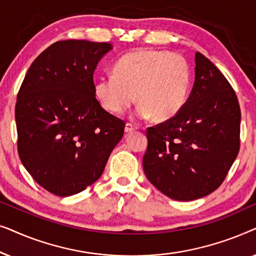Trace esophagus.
Segmentation results:
<instances>
[{"instance_id": "34e87169", "label": "esophagus", "mask_w": 256, "mask_h": 256, "mask_svg": "<svg viewBox=\"0 0 256 256\" xmlns=\"http://www.w3.org/2000/svg\"><path fill=\"white\" fill-rule=\"evenodd\" d=\"M136 129H138V126H136V124H126V127H124V132H127V134H130L132 132L136 130Z\"/></svg>"}]
</instances>
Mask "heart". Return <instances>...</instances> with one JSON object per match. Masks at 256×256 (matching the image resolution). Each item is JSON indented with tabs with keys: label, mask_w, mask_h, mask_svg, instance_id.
I'll use <instances>...</instances> for the list:
<instances>
[{
	"label": "heart",
	"mask_w": 256,
	"mask_h": 256,
	"mask_svg": "<svg viewBox=\"0 0 256 256\" xmlns=\"http://www.w3.org/2000/svg\"><path fill=\"white\" fill-rule=\"evenodd\" d=\"M190 82V68L182 56L140 48L122 56L113 74L96 79L94 94L110 113H124L138 99L140 118L168 121L184 106Z\"/></svg>",
	"instance_id": "heart-1"
}]
</instances>
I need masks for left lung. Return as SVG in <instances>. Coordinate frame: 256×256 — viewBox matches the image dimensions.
Masks as SVG:
<instances>
[{
	"mask_svg": "<svg viewBox=\"0 0 256 256\" xmlns=\"http://www.w3.org/2000/svg\"><path fill=\"white\" fill-rule=\"evenodd\" d=\"M194 84L176 116L146 132L143 169L171 199L190 202L216 190L240 148L236 92L211 60L196 52Z\"/></svg>",
	"mask_w": 256,
	"mask_h": 256,
	"instance_id": "8db88e82",
	"label": "left lung"
}]
</instances>
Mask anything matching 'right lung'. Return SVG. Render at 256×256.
Instances as JSON below:
<instances>
[{"label": "right lung", "mask_w": 256, "mask_h": 256, "mask_svg": "<svg viewBox=\"0 0 256 256\" xmlns=\"http://www.w3.org/2000/svg\"><path fill=\"white\" fill-rule=\"evenodd\" d=\"M113 46L90 40L56 42L34 59L15 108L17 149L34 180L59 197L99 180L124 122L101 107L93 74Z\"/></svg>", "instance_id": "1"}]
</instances>
